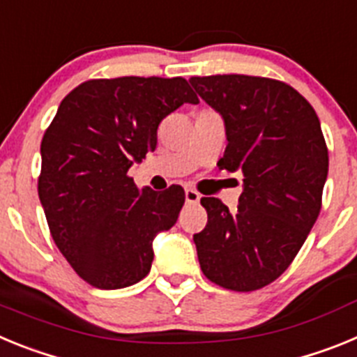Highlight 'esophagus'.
<instances>
[{
	"label": "esophagus",
	"instance_id": "obj_1",
	"mask_svg": "<svg viewBox=\"0 0 357 357\" xmlns=\"http://www.w3.org/2000/svg\"><path fill=\"white\" fill-rule=\"evenodd\" d=\"M185 202L188 204H197V202H200V193H197L195 189L188 188L185 189Z\"/></svg>",
	"mask_w": 357,
	"mask_h": 357
}]
</instances>
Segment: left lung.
Returning <instances> with one entry per match:
<instances>
[{"label":"left lung","mask_w":357,"mask_h":357,"mask_svg":"<svg viewBox=\"0 0 357 357\" xmlns=\"http://www.w3.org/2000/svg\"><path fill=\"white\" fill-rule=\"evenodd\" d=\"M225 123L218 166L243 173L238 211L202 198L206 229L193 236L204 275L232 291L270 284L291 264L321 207L329 155L320 121L302 94L247 75L189 78Z\"/></svg>","instance_id":"1"}]
</instances>
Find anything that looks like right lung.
Wrapping results in <instances>:
<instances>
[{
  "mask_svg": "<svg viewBox=\"0 0 357 357\" xmlns=\"http://www.w3.org/2000/svg\"><path fill=\"white\" fill-rule=\"evenodd\" d=\"M198 103L184 78L121 77L73 89L40 143L39 198L53 241L91 286L119 289L148 275L153 239L169 230L184 189H137L127 175L157 146V128Z\"/></svg>",
  "mask_w": 357,
  "mask_h": 357,
  "instance_id": "add662e5",
  "label": "right lung"
}]
</instances>
